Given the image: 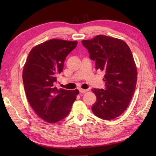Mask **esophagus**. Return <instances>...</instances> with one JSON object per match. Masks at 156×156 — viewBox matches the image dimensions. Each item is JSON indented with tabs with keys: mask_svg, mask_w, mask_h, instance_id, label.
I'll use <instances>...</instances> for the list:
<instances>
[{
	"mask_svg": "<svg viewBox=\"0 0 156 156\" xmlns=\"http://www.w3.org/2000/svg\"><path fill=\"white\" fill-rule=\"evenodd\" d=\"M79 90H80V92H81V93H85V92H87L88 91L87 89H82V88H80Z\"/></svg>",
	"mask_w": 156,
	"mask_h": 156,
	"instance_id": "obj_1",
	"label": "esophagus"
}]
</instances>
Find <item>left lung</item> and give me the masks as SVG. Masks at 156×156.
I'll return each mask as SVG.
<instances>
[{"instance_id":"left-lung-1","label":"left lung","mask_w":156,"mask_h":156,"mask_svg":"<svg viewBox=\"0 0 156 156\" xmlns=\"http://www.w3.org/2000/svg\"><path fill=\"white\" fill-rule=\"evenodd\" d=\"M82 43L96 69L105 73V89H92L97 98L92 111L101 119H113L127 108L136 87L137 72L131 49L122 40L102 35Z\"/></svg>"}]
</instances>
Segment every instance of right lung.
Returning a JSON list of instances; mask_svg holds the SVG:
<instances>
[{"instance_id": "1", "label": "right lung", "mask_w": 156, "mask_h": 156, "mask_svg": "<svg viewBox=\"0 0 156 156\" xmlns=\"http://www.w3.org/2000/svg\"><path fill=\"white\" fill-rule=\"evenodd\" d=\"M78 44L53 39L39 44L29 52L23 70L27 100L39 117L50 123L66 118L79 93L55 87L57 76L64 68L67 55Z\"/></svg>"}]
</instances>
